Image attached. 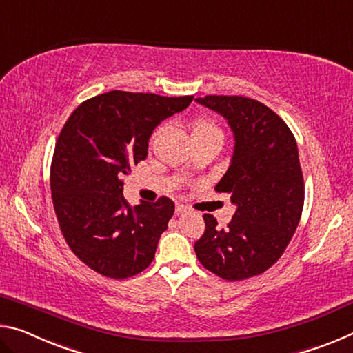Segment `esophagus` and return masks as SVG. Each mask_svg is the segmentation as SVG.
<instances>
[{
    "instance_id": "34e87169",
    "label": "esophagus",
    "mask_w": 353,
    "mask_h": 353,
    "mask_svg": "<svg viewBox=\"0 0 353 353\" xmlns=\"http://www.w3.org/2000/svg\"><path fill=\"white\" fill-rule=\"evenodd\" d=\"M176 212L177 213H188L190 212V207L183 205V204H176Z\"/></svg>"
}]
</instances>
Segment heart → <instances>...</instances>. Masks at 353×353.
<instances>
[{"label":"heart","mask_w":353,"mask_h":353,"mask_svg":"<svg viewBox=\"0 0 353 353\" xmlns=\"http://www.w3.org/2000/svg\"><path fill=\"white\" fill-rule=\"evenodd\" d=\"M160 129L155 130V134L152 139H155V137L159 135ZM191 137L193 139H205V137H219L221 139V130L219 128L214 124L213 121H210V119H198L193 124V129H191Z\"/></svg>","instance_id":"1"}]
</instances>
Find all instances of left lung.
Wrapping results in <instances>:
<instances>
[{
	"mask_svg": "<svg viewBox=\"0 0 353 353\" xmlns=\"http://www.w3.org/2000/svg\"><path fill=\"white\" fill-rule=\"evenodd\" d=\"M196 103L227 119L234 154L214 190L235 205L227 229L204 214L194 252L205 270L244 280L271 268L291 241L303 208V177L294 135L270 107L244 97H205Z\"/></svg>",
	"mask_w": 353,
	"mask_h": 353,
	"instance_id": "8db88e82",
	"label": "left lung"
}]
</instances>
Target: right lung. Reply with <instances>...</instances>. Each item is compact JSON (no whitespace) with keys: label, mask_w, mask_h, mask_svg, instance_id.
Here are the masks:
<instances>
[{"label":"right lung","mask_w":353,"mask_h":353,"mask_svg":"<svg viewBox=\"0 0 353 353\" xmlns=\"http://www.w3.org/2000/svg\"><path fill=\"white\" fill-rule=\"evenodd\" d=\"M191 101L113 90L83 101L65 123L51 165L52 204L70 249L93 271L128 279L151 265L174 202L130 207L123 177L148 157L154 129Z\"/></svg>","instance_id":"add662e5"}]
</instances>
